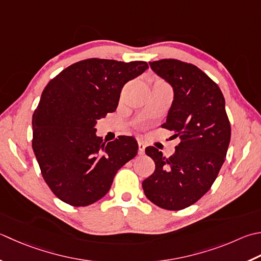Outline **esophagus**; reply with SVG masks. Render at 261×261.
<instances>
[{
	"mask_svg": "<svg viewBox=\"0 0 261 261\" xmlns=\"http://www.w3.org/2000/svg\"><path fill=\"white\" fill-rule=\"evenodd\" d=\"M145 148H146V145L144 144V142H138V154L139 155H144L145 154Z\"/></svg>",
	"mask_w": 261,
	"mask_h": 261,
	"instance_id": "obj_1",
	"label": "esophagus"
}]
</instances>
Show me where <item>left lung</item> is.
<instances>
[{"instance_id":"obj_1","label":"left lung","mask_w":261,"mask_h":261,"mask_svg":"<svg viewBox=\"0 0 261 261\" xmlns=\"http://www.w3.org/2000/svg\"><path fill=\"white\" fill-rule=\"evenodd\" d=\"M149 65L174 91L162 126L174 132L172 138L181 142L168 158L155 147L146 148L155 171L142 188L156 206L181 211L197 202L215 182L226 157L231 124L221 89L196 65L174 59Z\"/></svg>"}]
</instances>
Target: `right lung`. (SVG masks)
<instances>
[{"instance_id":"1","label":"right lung","mask_w":261,"mask_h":261,"mask_svg":"<svg viewBox=\"0 0 261 261\" xmlns=\"http://www.w3.org/2000/svg\"><path fill=\"white\" fill-rule=\"evenodd\" d=\"M144 61L88 59L68 66L45 87L33 115V149L45 182L74 207L103 198L116 172L138 152L134 137L104 142L96 123L119 104L123 86L144 73Z\"/></svg>"}]
</instances>
